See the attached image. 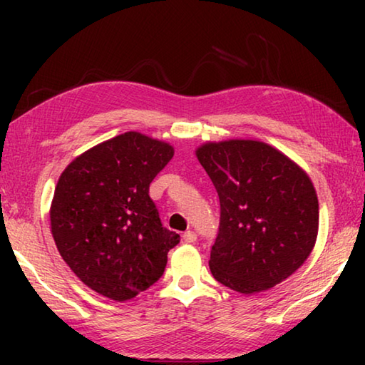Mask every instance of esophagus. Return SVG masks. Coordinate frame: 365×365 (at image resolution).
Returning a JSON list of instances; mask_svg holds the SVG:
<instances>
[{
	"label": "esophagus",
	"mask_w": 365,
	"mask_h": 365,
	"mask_svg": "<svg viewBox=\"0 0 365 365\" xmlns=\"http://www.w3.org/2000/svg\"><path fill=\"white\" fill-rule=\"evenodd\" d=\"M183 242H185V243H195V242H196V233L191 232V230L185 232V233H183Z\"/></svg>",
	"instance_id": "obj_1"
}]
</instances>
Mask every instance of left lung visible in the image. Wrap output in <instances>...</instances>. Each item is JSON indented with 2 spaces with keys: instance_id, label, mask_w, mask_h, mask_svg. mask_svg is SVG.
Wrapping results in <instances>:
<instances>
[{
  "instance_id": "obj_1",
  "label": "left lung",
  "mask_w": 365,
  "mask_h": 365,
  "mask_svg": "<svg viewBox=\"0 0 365 365\" xmlns=\"http://www.w3.org/2000/svg\"><path fill=\"white\" fill-rule=\"evenodd\" d=\"M196 156L220 201L209 261L214 279L243 294L288 279L316 245L319 201L311 178L262 141L206 143Z\"/></svg>"
}]
</instances>
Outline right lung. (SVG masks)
<instances>
[{
	"mask_svg": "<svg viewBox=\"0 0 365 365\" xmlns=\"http://www.w3.org/2000/svg\"><path fill=\"white\" fill-rule=\"evenodd\" d=\"M174 148L127 132L85 151L61 174L51 202L59 255L86 287L127 301L164 274L180 235L163 227L150 183Z\"/></svg>",
	"mask_w": 365,
	"mask_h": 365,
	"instance_id": "add662e5",
	"label": "right lung"
}]
</instances>
